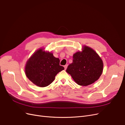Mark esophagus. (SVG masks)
Here are the masks:
<instances>
[{
	"label": "esophagus",
	"mask_w": 125,
	"mask_h": 125,
	"mask_svg": "<svg viewBox=\"0 0 125 125\" xmlns=\"http://www.w3.org/2000/svg\"><path fill=\"white\" fill-rule=\"evenodd\" d=\"M63 67L64 68V70H66L67 68V67H68V64H66V65H64Z\"/></svg>",
	"instance_id": "1"
}]
</instances>
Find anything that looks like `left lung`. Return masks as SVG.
<instances>
[{"label":"left lung","instance_id":"left-lung-1","mask_svg":"<svg viewBox=\"0 0 125 125\" xmlns=\"http://www.w3.org/2000/svg\"><path fill=\"white\" fill-rule=\"evenodd\" d=\"M103 70V62L100 57L92 49L84 46L82 52L73 55V62L66 71L79 85L86 86L98 80Z\"/></svg>","mask_w":125,"mask_h":125}]
</instances>
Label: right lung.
I'll return each instance as SVG.
<instances>
[{"label": "right lung", "mask_w": 125, "mask_h": 125, "mask_svg": "<svg viewBox=\"0 0 125 125\" xmlns=\"http://www.w3.org/2000/svg\"><path fill=\"white\" fill-rule=\"evenodd\" d=\"M42 49L35 52L28 60L25 72L33 83L41 87L49 86L64 67L59 65L58 58L55 57L51 52L43 51Z\"/></svg>", "instance_id": "1"}]
</instances>
